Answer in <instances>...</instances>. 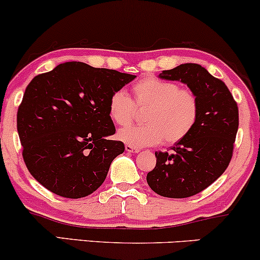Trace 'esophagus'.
Returning a JSON list of instances; mask_svg holds the SVG:
<instances>
[{
  "mask_svg": "<svg viewBox=\"0 0 260 260\" xmlns=\"http://www.w3.org/2000/svg\"><path fill=\"white\" fill-rule=\"evenodd\" d=\"M126 151L127 153H132V154H137V153H139V149H137V148H133V147H131V145H126Z\"/></svg>",
  "mask_w": 260,
  "mask_h": 260,
  "instance_id": "34e87169",
  "label": "esophagus"
}]
</instances>
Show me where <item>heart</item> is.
Listing matches in <instances>:
<instances>
[{"label":"heart","instance_id":"heart-1","mask_svg":"<svg viewBox=\"0 0 260 260\" xmlns=\"http://www.w3.org/2000/svg\"><path fill=\"white\" fill-rule=\"evenodd\" d=\"M133 101L123 90L115 91L109 101V116L118 126L131 123L136 107L144 110L143 126L118 131L117 138L133 148L172 145L184 139L194 127L199 113L197 95L174 82L148 77L132 88ZM135 104H133V103Z\"/></svg>","mask_w":260,"mask_h":260}]
</instances>
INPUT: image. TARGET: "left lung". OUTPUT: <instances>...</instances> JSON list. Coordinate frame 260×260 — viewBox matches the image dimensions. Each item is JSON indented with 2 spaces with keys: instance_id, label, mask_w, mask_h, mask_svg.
I'll return each instance as SVG.
<instances>
[{
  "instance_id": "obj_1",
  "label": "left lung",
  "mask_w": 260,
  "mask_h": 260,
  "mask_svg": "<svg viewBox=\"0 0 260 260\" xmlns=\"http://www.w3.org/2000/svg\"><path fill=\"white\" fill-rule=\"evenodd\" d=\"M159 78L186 84L198 98L197 122L169 151H155L149 187L166 198H187L210 186L228 169L238 129V109L222 80L197 63L162 71Z\"/></svg>"
}]
</instances>
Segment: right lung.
Here are the masks:
<instances>
[{"label":"right lung","instance_id":"add662e5","mask_svg":"<svg viewBox=\"0 0 260 260\" xmlns=\"http://www.w3.org/2000/svg\"><path fill=\"white\" fill-rule=\"evenodd\" d=\"M136 78L83 62H66L26 86L17 113L23 159L32 177L64 198L91 194L124 145L109 116L115 91Z\"/></svg>","mask_w":260,"mask_h":260}]
</instances>
